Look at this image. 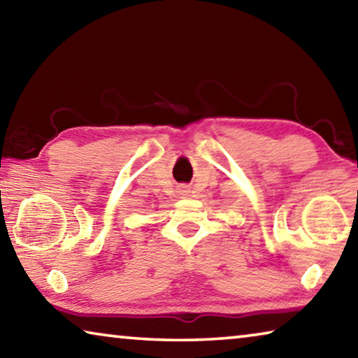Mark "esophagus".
<instances>
[{"mask_svg":"<svg viewBox=\"0 0 358 358\" xmlns=\"http://www.w3.org/2000/svg\"><path fill=\"white\" fill-rule=\"evenodd\" d=\"M181 192H186V191H181Z\"/></svg>","mask_w":358,"mask_h":358,"instance_id":"esophagus-1","label":"esophagus"}]
</instances>
